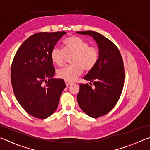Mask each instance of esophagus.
<instances>
[{"label":"esophagus","mask_w":150,"mask_h":150,"mask_svg":"<svg viewBox=\"0 0 150 150\" xmlns=\"http://www.w3.org/2000/svg\"><path fill=\"white\" fill-rule=\"evenodd\" d=\"M65 85H67V86H69L70 85H71L72 83H73L72 82H70V81H65Z\"/></svg>","instance_id":"34e87169"}]
</instances>
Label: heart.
<instances>
[{
	"mask_svg": "<svg viewBox=\"0 0 150 150\" xmlns=\"http://www.w3.org/2000/svg\"><path fill=\"white\" fill-rule=\"evenodd\" d=\"M64 48L54 47L51 52V59L57 66H62L67 55H72L71 63L57 70L58 77L65 81H75L82 73L92 70L97 63L99 51L95 46H89V44L77 36H71L63 42Z\"/></svg>",
	"mask_w": 150,
	"mask_h": 150,
	"instance_id": "b5f03b06",
	"label": "heart"
}]
</instances>
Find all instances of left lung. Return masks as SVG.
Masks as SVG:
<instances>
[{
  "label": "left lung",
  "mask_w": 150,
  "mask_h": 150,
  "mask_svg": "<svg viewBox=\"0 0 150 150\" xmlns=\"http://www.w3.org/2000/svg\"><path fill=\"white\" fill-rule=\"evenodd\" d=\"M93 37L97 44L99 56L97 63L85 76L93 83L81 84L77 95L80 108L91 117L105 115L115 107L120 97L124 82L123 60L118 47L110 40L94 31L77 32Z\"/></svg>",
  "instance_id": "1"
}]
</instances>
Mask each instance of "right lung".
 <instances>
[{"mask_svg":"<svg viewBox=\"0 0 150 150\" xmlns=\"http://www.w3.org/2000/svg\"><path fill=\"white\" fill-rule=\"evenodd\" d=\"M65 32H39L22 43L11 67V83L20 106L34 117L45 119L54 113L65 83L55 79L51 52ZM46 84H45V83Z\"/></svg>","mask_w":150,"mask_h":150,"instance_id":"add662e5","label":"right lung"}]
</instances>
